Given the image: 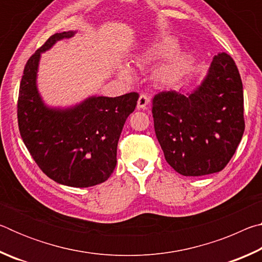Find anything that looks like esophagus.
Segmentation results:
<instances>
[{"instance_id":"34e87169","label":"esophagus","mask_w":262,"mask_h":262,"mask_svg":"<svg viewBox=\"0 0 262 262\" xmlns=\"http://www.w3.org/2000/svg\"><path fill=\"white\" fill-rule=\"evenodd\" d=\"M150 103V98L147 95H141L139 100H137V108H147Z\"/></svg>"}]
</instances>
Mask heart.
Segmentation results:
<instances>
[{"instance_id": "heart-1", "label": "heart", "mask_w": 262, "mask_h": 262, "mask_svg": "<svg viewBox=\"0 0 262 262\" xmlns=\"http://www.w3.org/2000/svg\"><path fill=\"white\" fill-rule=\"evenodd\" d=\"M165 59L167 61L159 69L158 77L164 84L173 85L183 79L189 68V57L185 52L179 51V41L174 37L166 35L150 43L137 56L136 63L148 66ZM118 75L123 79H130L133 70L128 64H120L118 67Z\"/></svg>"}]
</instances>
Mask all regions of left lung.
<instances>
[{
	"instance_id": "1",
	"label": "left lung",
	"mask_w": 262,
	"mask_h": 262,
	"mask_svg": "<svg viewBox=\"0 0 262 262\" xmlns=\"http://www.w3.org/2000/svg\"><path fill=\"white\" fill-rule=\"evenodd\" d=\"M152 117L166 162L178 173L198 177L223 170L241 143L243 83L227 53L212 57L206 76L190 91L154 97Z\"/></svg>"
}]
</instances>
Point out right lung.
<instances>
[{"label":"right lung","instance_id":"right-lung-1","mask_svg":"<svg viewBox=\"0 0 262 262\" xmlns=\"http://www.w3.org/2000/svg\"><path fill=\"white\" fill-rule=\"evenodd\" d=\"M76 32L52 35L26 62L17 115L24 144L43 173L57 184L81 188L104 183L112 174L119 137L139 94L94 95L69 106L47 105L38 89L41 54Z\"/></svg>","mask_w":262,"mask_h":262}]
</instances>
